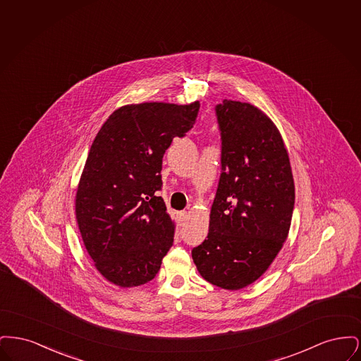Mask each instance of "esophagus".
I'll return each mask as SVG.
<instances>
[{
	"instance_id": "34e87169",
	"label": "esophagus",
	"mask_w": 361,
	"mask_h": 361,
	"mask_svg": "<svg viewBox=\"0 0 361 361\" xmlns=\"http://www.w3.org/2000/svg\"><path fill=\"white\" fill-rule=\"evenodd\" d=\"M178 216H180V221L184 224V222L188 219V212H187V211H181V212L178 214Z\"/></svg>"
}]
</instances>
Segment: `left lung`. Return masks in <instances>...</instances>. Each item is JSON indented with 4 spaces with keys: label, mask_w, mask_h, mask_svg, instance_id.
<instances>
[{
    "label": "left lung",
    "mask_w": 361,
    "mask_h": 361,
    "mask_svg": "<svg viewBox=\"0 0 361 361\" xmlns=\"http://www.w3.org/2000/svg\"><path fill=\"white\" fill-rule=\"evenodd\" d=\"M222 174L209 212L208 237L192 250L208 283L237 291L264 275L291 227L295 184L275 123L256 105H216Z\"/></svg>",
    "instance_id": "obj_1"
}]
</instances>
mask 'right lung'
I'll list each match as a JSON object with an SVG mask.
<instances>
[{
    "mask_svg": "<svg viewBox=\"0 0 361 361\" xmlns=\"http://www.w3.org/2000/svg\"><path fill=\"white\" fill-rule=\"evenodd\" d=\"M200 104H127L94 137L75 192L86 252L121 288L149 283L172 247L176 224L158 196L162 157L192 128Z\"/></svg>",
    "mask_w": 361,
    "mask_h": 361,
    "instance_id": "1",
    "label": "right lung"
}]
</instances>
